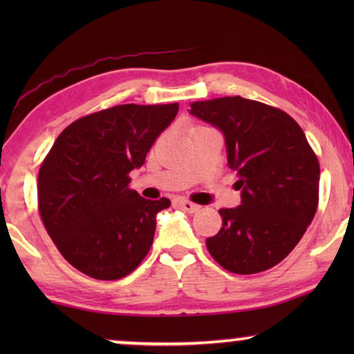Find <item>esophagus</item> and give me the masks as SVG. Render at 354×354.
<instances>
[{
  "instance_id": "esophagus-1",
  "label": "esophagus",
  "mask_w": 354,
  "mask_h": 354,
  "mask_svg": "<svg viewBox=\"0 0 354 354\" xmlns=\"http://www.w3.org/2000/svg\"><path fill=\"white\" fill-rule=\"evenodd\" d=\"M178 206H180L182 209L187 212H196L198 209H200V206L195 205V203L188 201V200H178Z\"/></svg>"
}]
</instances>
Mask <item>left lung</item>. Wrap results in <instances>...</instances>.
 <instances>
[{"label":"left lung","mask_w":354,"mask_h":354,"mask_svg":"<svg viewBox=\"0 0 354 354\" xmlns=\"http://www.w3.org/2000/svg\"><path fill=\"white\" fill-rule=\"evenodd\" d=\"M188 113L224 135L227 164L239 174L236 207L219 211L206 239L212 258L234 274L274 268L298 245L317 209L319 161L287 113L241 96L190 103Z\"/></svg>","instance_id":"1"}]
</instances>
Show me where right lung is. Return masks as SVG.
<instances>
[{
	"instance_id": "obj_1",
	"label": "right lung",
	"mask_w": 354,
	"mask_h": 354,
	"mask_svg": "<svg viewBox=\"0 0 354 354\" xmlns=\"http://www.w3.org/2000/svg\"><path fill=\"white\" fill-rule=\"evenodd\" d=\"M178 111L171 104H120L62 130L38 174V209L61 254L90 277L122 279L153 245L167 198L130 190L154 140Z\"/></svg>"
}]
</instances>
